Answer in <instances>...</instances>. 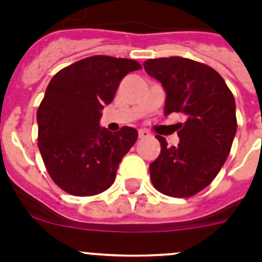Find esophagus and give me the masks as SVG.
Returning <instances> with one entry per match:
<instances>
[{"instance_id":"esophagus-1","label":"esophagus","mask_w":262,"mask_h":262,"mask_svg":"<svg viewBox=\"0 0 262 262\" xmlns=\"http://www.w3.org/2000/svg\"><path fill=\"white\" fill-rule=\"evenodd\" d=\"M151 134L148 133L147 129H139V138L140 139H145V138H149Z\"/></svg>"}]
</instances>
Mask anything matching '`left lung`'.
Listing matches in <instances>:
<instances>
[{
  "instance_id": "obj_1",
  "label": "left lung",
  "mask_w": 262,
  "mask_h": 262,
  "mask_svg": "<svg viewBox=\"0 0 262 262\" xmlns=\"http://www.w3.org/2000/svg\"><path fill=\"white\" fill-rule=\"evenodd\" d=\"M144 69L166 93L164 113H182L180 143L168 147L157 136L161 152L149 165L160 193L186 198L209 186L230 155L237 129L236 105L223 77L211 67L180 56L144 61Z\"/></svg>"
}]
</instances>
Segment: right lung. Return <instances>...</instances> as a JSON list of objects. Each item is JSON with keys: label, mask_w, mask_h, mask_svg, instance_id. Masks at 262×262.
<instances>
[{"label": "right lung", "mask_w": 262, "mask_h": 262, "mask_svg": "<svg viewBox=\"0 0 262 262\" xmlns=\"http://www.w3.org/2000/svg\"><path fill=\"white\" fill-rule=\"evenodd\" d=\"M142 68L131 59L90 56L53 76L38 108V147L53 182L72 195L89 196L113 185L120 160L138 131L99 126L120 81Z\"/></svg>", "instance_id": "obj_1"}]
</instances>
